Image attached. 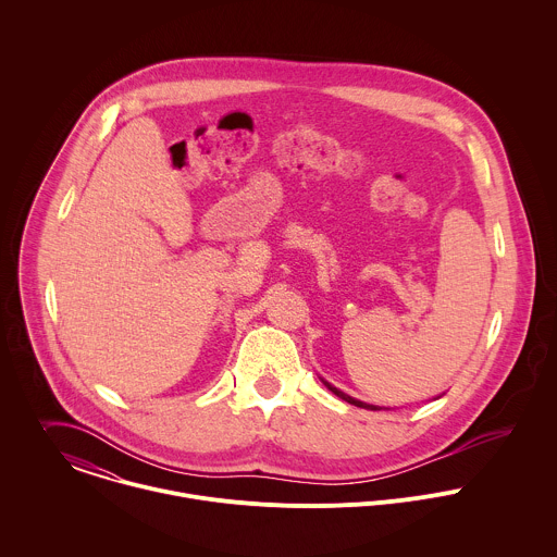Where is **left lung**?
Wrapping results in <instances>:
<instances>
[{"mask_svg":"<svg viewBox=\"0 0 557 557\" xmlns=\"http://www.w3.org/2000/svg\"><path fill=\"white\" fill-rule=\"evenodd\" d=\"M325 385H327V389H332L334 392L335 396L337 398H342V400H346V403H350V405H355V407H361V409H370V411H376L379 407L376 405H368V403H361V400H355L352 396H348V394H344V392H339L337 387H334V385H330L327 381H323Z\"/></svg>","mask_w":557,"mask_h":557,"instance_id":"1","label":"left lung"}]
</instances>
